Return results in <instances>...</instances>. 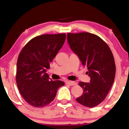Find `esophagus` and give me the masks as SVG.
<instances>
[{
  "instance_id": "1",
  "label": "esophagus",
  "mask_w": 129,
  "mask_h": 129,
  "mask_svg": "<svg viewBox=\"0 0 129 129\" xmlns=\"http://www.w3.org/2000/svg\"><path fill=\"white\" fill-rule=\"evenodd\" d=\"M66 84H68V85H71V86H73V85H77V82L75 81H68L66 82Z\"/></svg>"
}]
</instances>
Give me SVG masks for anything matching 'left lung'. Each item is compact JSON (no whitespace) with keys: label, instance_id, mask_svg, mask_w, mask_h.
I'll return each instance as SVG.
<instances>
[{"label":"left lung","instance_id":"8db88e82","mask_svg":"<svg viewBox=\"0 0 129 129\" xmlns=\"http://www.w3.org/2000/svg\"><path fill=\"white\" fill-rule=\"evenodd\" d=\"M71 50L88 68L90 82H80L83 93L76 99L86 106L94 107L107 96L115 75L114 58L108 44L99 36L88 32L68 33Z\"/></svg>","mask_w":129,"mask_h":129}]
</instances>
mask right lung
Returning <instances> with one entry per match:
<instances>
[{
    "mask_svg": "<svg viewBox=\"0 0 129 129\" xmlns=\"http://www.w3.org/2000/svg\"><path fill=\"white\" fill-rule=\"evenodd\" d=\"M65 33L36 36L27 43L18 55L16 82L20 93L28 104L41 108L54 99L57 90L64 85L50 81L46 73L50 63L64 43Z\"/></svg>",
    "mask_w": 129,
    "mask_h": 129,
    "instance_id": "1",
    "label": "right lung"
}]
</instances>
